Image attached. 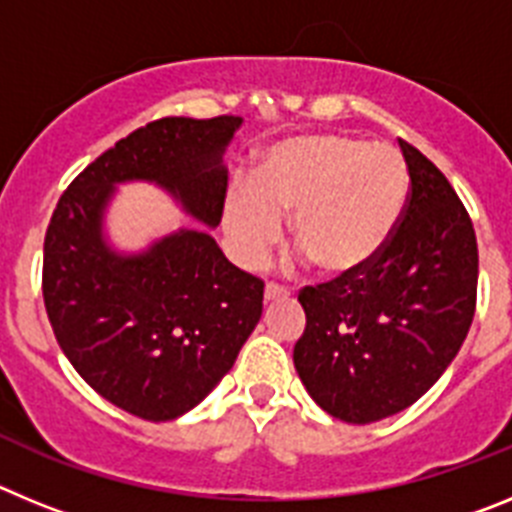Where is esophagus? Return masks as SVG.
Segmentation results:
<instances>
[{
    "label": "esophagus",
    "instance_id": "34e87169",
    "mask_svg": "<svg viewBox=\"0 0 512 512\" xmlns=\"http://www.w3.org/2000/svg\"><path fill=\"white\" fill-rule=\"evenodd\" d=\"M289 292L284 287H279V284H266L264 289V300L266 302H279V300H287Z\"/></svg>",
    "mask_w": 512,
    "mask_h": 512
}]
</instances>
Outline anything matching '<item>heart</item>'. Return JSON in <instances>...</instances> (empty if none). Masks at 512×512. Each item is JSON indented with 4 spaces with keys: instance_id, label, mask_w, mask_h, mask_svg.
<instances>
[{
    "instance_id": "b5f03b06",
    "label": "heart",
    "mask_w": 512,
    "mask_h": 512,
    "mask_svg": "<svg viewBox=\"0 0 512 512\" xmlns=\"http://www.w3.org/2000/svg\"><path fill=\"white\" fill-rule=\"evenodd\" d=\"M410 174L400 151L338 133H305L264 148L251 182L230 184L223 228L230 253L261 266L289 238L325 274H354L372 264L408 202Z\"/></svg>"
}]
</instances>
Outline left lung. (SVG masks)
<instances>
[{
  "label": "left lung",
  "instance_id": "left-lung-1",
  "mask_svg": "<svg viewBox=\"0 0 512 512\" xmlns=\"http://www.w3.org/2000/svg\"><path fill=\"white\" fill-rule=\"evenodd\" d=\"M410 200L372 264L305 287L295 369L307 395L343 423L402 413L449 369L477 302V238L449 179L400 140Z\"/></svg>",
  "mask_w": 512,
  "mask_h": 512
}]
</instances>
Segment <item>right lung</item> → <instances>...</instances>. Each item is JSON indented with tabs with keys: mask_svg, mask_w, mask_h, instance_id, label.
Returning a JSON list of instances; mask_svg holds the SVG:
<instances>
[{
	"mask_svg": "<svg viewBox=\"0 0 512 512\" xmlns=\"http://www.w3.org/2000/svg\"><path fill=\"white\" fill-rule=\"evenodd\" d=\"M241 117L148 122L76 176L43 246V300L81 379L143 420L197 408L233 369L264 310V282L225 259L206 228L223 217V156ZM170 194L205 229H177L138 252L106 233L117 186Z\"/></svg>",
	"mask_w": 512,
	"mask_h": 512,
	"instance_id": "add662e5",
	"label": "right lung"
}]
</instances>
